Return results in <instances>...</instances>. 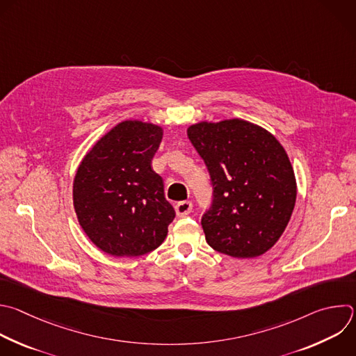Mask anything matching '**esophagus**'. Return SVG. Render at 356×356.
I'll use <instances>...</instances> for the list:
<instances>
[{
    "instance_id": "1",
    "label": "esophagus",
    "mask_w": 356,
    "mask_h": 356,
    "mask_svg": "<svg viewBox=\"0 0 356 356\" xmlns=\"http://www.w3.org/2000/svg\"><path fill=\"white\" fill-rule=\"evenodd\" d=\"M175 209H176L177 216H186V215H188L191 212L193 204H191V201H180V202L176 204Z\"/></svg>"
}]
</instances>
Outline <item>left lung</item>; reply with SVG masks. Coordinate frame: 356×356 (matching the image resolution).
I'll return each instance as SVG.
<instances>
[{"mask_svg":"<svg viewBox=\"0 0 356 356\" xmlns=\"http://www.w3.org/2000/svg\"><path fill=\"white\" fill-rule=\"evenodd\" d=\"M187 136L211 176L212 202L201 216L207 243L236 259L264 254L281 238L296 201L285 149L267 130L241 118L202 122Z\"/></svg>","mask_w":356,"mask_h":356,"instance_id":"obj_1","label":"left lung"}]
</instances>
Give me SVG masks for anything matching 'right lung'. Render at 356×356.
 <instances>
[{
    "mask_svg": "<svg viewBox=\"0 0 356 356\" xmlns=\"http://www.w3.org/2000/svg\"><path fill=\"white\" fill-rule=\"evenodd\" d=\"M162 129L129 120L86 154L74 180V208L88 238L104 253L138 257L155 250L176 212L151 163Z\"/></svg>",
    "mask_w": 356,
    "mask_h": 356,
    "instance_id": "obj_1",
    "label": "right lung"
}]
</instances>
